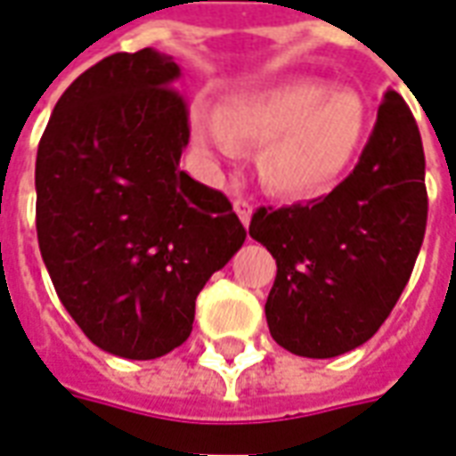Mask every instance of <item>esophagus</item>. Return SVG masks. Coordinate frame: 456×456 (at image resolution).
Here are the masks:
<instances>
[{"label":"esophagus","mask_w":456,"mask_h":456,"mask_svg":"<svg viewBox=\"0 0 456 456\" xmlns=\"http://www.w3.org/2000/svg\"><path fill=\"white\" fill-rule=\"evenodd\" d=\"M251 202H248V200H244V198H237L234 200V212H237L239 215V219H241V222H244V227H248V222H251Z\"/></svg>","instance_id":"1"}]
</instances>
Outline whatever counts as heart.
Segmentation results:
<instances>
[{"instance_id": "heart-1", "label": "heart", "mask_w": 456, "mask_h": 456, "mask_svg": "<svg viewBox=\"0 0 456 456\" xmlns=\"http://www.w3.org/2000/svg\"><path fill=\"white\" fill-rule=\"evenodd\" d=\"M369 110L356 93L320 80H293L232 97L219 112H198L192 136L209 160H237L264 146L261 178L278 195L325 192L362 151Z\"/></svg>"}]
</instances>
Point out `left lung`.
Wrapping results in <instances>:
<instances>
[{
	"label": "left lung",
	"mask_w": 456,
	"mask_h": 456,
	"mask_svg": "<svg viewBox=\"0 0 456 456\" xmlns=\"http://www.w3.org/2000/svg\"><path fill=\"white\" fill-rule=\"evenodd\" d=\"M428 224L425 153L395 90L383 94L359 163L325 198L258 208L248 234L276 258L266 300L283 349L330 359L371 339L391 315Z\"/></svg>",
	"instance_id": "1"
}]
</instances>
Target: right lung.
Wrapping results in <instances>:
<instances>
[{"instance_id": "right-lung-1", "label": "right lung", "mask_w": 456, "mask_h": 456, "mask_svg": "<svg viewBox=\"0 0 456 456\" xmlns=\"http://www.w3.org/2000/svg\"><path fill=\"white\" fill-rule=\"evenodd\" d=\"M153 48L114 53L55 104L36 156V232L87 339L156 359L192 332L195 300L247 229L224 192L180 170L188 104Z\"/></svg>"}]
</instances>
